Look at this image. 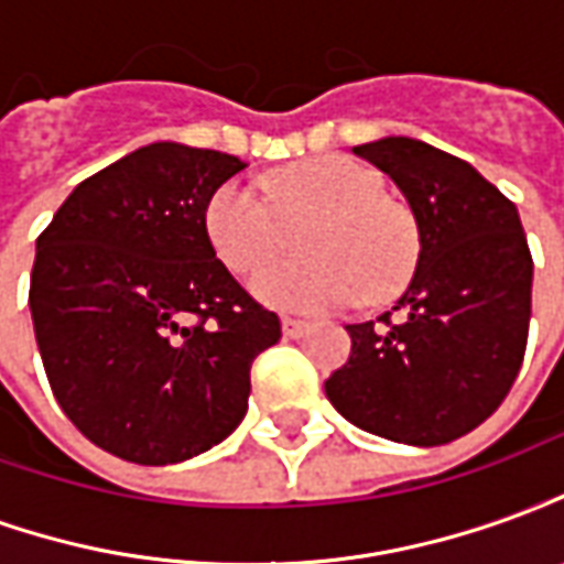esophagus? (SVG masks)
Here are the masks:
<instances>
[{"label": "esophagus", "mask_w": 564, "mask_h": 564, "mask_svg": "<svg viewBox=\"0 0 564 564\" xmlns=\"http://www.w3.org/2000/svg\"><path fill=\"white\" fill-rule=\"evenodd\" d=\"M281 329L286 338H302L307 332V319H295V317H283L281 319Z\"/></svg>", "instance_id": "esophagus-1"}]
</instances>
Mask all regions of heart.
<instances>
[{
  "label": "heart",
  "mask_w": 564,
  "mask_h": 564,
  "mask_svg": "<svg viewBox=\"0 0 564 564\" xmlns=\"http://www.w3.org/2000/svg\"><path fill=\"white\" fill-rule=\"evenodd\" d=\"M307 221L311 260L264 264L292 243ZM210 250L232 274H253L262 305L290 314L347 307L362 295L390 299L402 290L416 259L411 217L383 196V181L347 156H314L286 165L265 189L232 177L205 208Z\"/></svg>",
  "instance_id": "obj_1"
}]
</instances>
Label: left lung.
<instances>
[{"instance_id": "1", "label": "left lung", "mask_w": 564, "mask_h": 564, "mask_svg": "<svg viewBox=\"0 0 564 564\" xmlns=\"http://www.w3.org/2000/svg\"><path fill=\"white\" fill-rule=\"evenodd\" d=\"M399 184L420 257L383 317L354 323L350 359L326 380L335 411L371 435L437 447L496 414L520 375L532 253L517 205L474 165L416 139L354 148Z\"/></svg>"}]
</instances>
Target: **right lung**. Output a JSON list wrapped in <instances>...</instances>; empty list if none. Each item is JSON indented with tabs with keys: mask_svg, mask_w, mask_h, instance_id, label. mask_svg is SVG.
<instances>
[{
	"mask_svg": "<svg viewBox=\"0 0 564 564\" xmlns=\"http://www.w3.org/2000/svg\"><path fill=\"white\" fill-rule=\"evenodd\" d=\"M238 156L156 141L75 186L35 241L30 307L63 414L139 465L205 453L247 414L281 319L235 281L205 208Z\"/></svg>",
	"mask_w": 564,
	"mask_h": 564,
	"instance_id": "1",
	"label": "right lung"
}]
</instances>
